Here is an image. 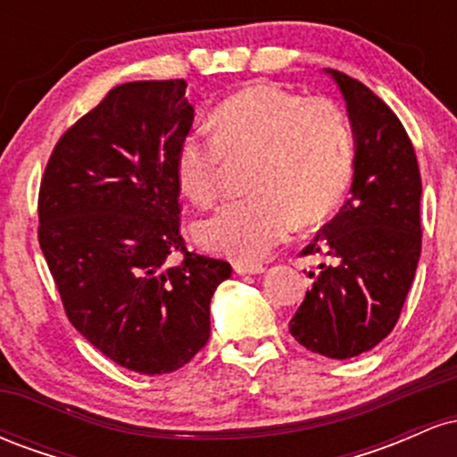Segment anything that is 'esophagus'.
I'll return each mask as SVG.
<instances>
[{
  "mask_svg": "<svg viewBox=\"0 0 457 457\" xmlns=\"http://www.w3.org/2000/svg\"><path fill=\"white\" fill-rule=\"evenodd\" d=\"M234 270L238 275H258V272L264 270V266L260 262H234Z\"/></svg>",
  "mask_w": 457,
  "mask_h": 457,
  "instance_id": "34e87169",
  "label": "esophagus"
}]
</instances>
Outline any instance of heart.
I'll return each mask as SVG.
<instances>
[{
	"mask_svg": "<svg viewBox=\"0 0 457 457\" xmlns=\"http://www.w3.org/2000/svg\"><path fill=\"white\" fill-rule=\"evenodd\" d=\"M253 161L249 197L225 204L195 225L204 249L251 262L266 255L296 221L330 217L354 176L356 139L342 103L270 83L245 87L214 109L212 133L193 129L176 150V180L197 206L221 193L229 162Z\"/></svg>",
	"mask_w": 457,
	"mask_h": 457,
	"instance_id": "heart-1",
	"label": "heart"
}]
</instances>
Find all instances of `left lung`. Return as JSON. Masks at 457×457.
<instances>
[{
    "label": "left lung",
    "instance_id": "1",
    "mask_svg": "<svg viewBox=\"0 0 457 457\" xmlns=\"http://www.w3.org/2000/svg\"><path fill=\"white\" fill-rule=\"evenodd\" d=\"M342 87L356 137L348 202L301 255L322 253L312 290L290 320L298 344L350 359L395 328L421 255V174L406 129L391 107L345 72Z\"/></svg>",
    "mask_w": 457,
    "mask_h": 457
}]
</instances>
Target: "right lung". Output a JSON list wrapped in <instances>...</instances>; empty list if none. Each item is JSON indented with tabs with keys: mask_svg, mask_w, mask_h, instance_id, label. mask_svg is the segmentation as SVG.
<instances>
[{
	"mask_svg": "<svg viewBox=\"0 0 457 457\" xmlns=\"http://www.w3.org/2000/svg\"><path fill=\"white\" fill-rule=\"evenodd\" d=\"M185 92V79L115 86L66 129L38 191V243L68 320L144 376L206 345L211 298L232 275L180 232L174 161L195 118Z\"/></svg>",
	"mask_w": 457,
	"mask_h": 457,
	"instance_id": "obj_1",
	"label": "right lung"
}]
</instances>
